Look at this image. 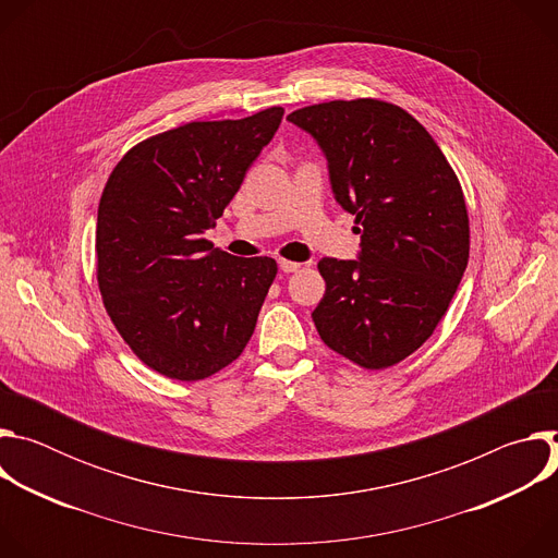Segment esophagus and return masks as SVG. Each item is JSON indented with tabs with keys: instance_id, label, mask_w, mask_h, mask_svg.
<instances>
[{
	"instance_id": "1",
	"label": "esophagus",
	"mask_w": 558,
	"mask_h": 558,
	"mask_svg": "<svg viewBox=\"0 0 558 558\" xmlns=\"http://www.w3.org/2000/svg\"><path fill=\"white\" fill-rule=\"evenodd\" d=\"M278 267H280V271H284V274H293V271H298L302 265H300V263H291V260H278Z\"/></svg>"
}]
</instances>
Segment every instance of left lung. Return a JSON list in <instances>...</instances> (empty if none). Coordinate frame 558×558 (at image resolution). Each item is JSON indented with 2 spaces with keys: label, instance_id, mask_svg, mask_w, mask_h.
Masks as SVG:
<instances>
[{
  "label": "left lung",
  "instance_id": "left-lung-1",
  "mask_svg": "<svg viewBox=\"0 0 558 558\" xmlns=\"http://www.w3.org/2000/svg\"><path fill=\"white\" fill-rule=\"evenodd\" d=\"M287 119L323 149L360 233L357 260L317 263L327 291L311 313L315 329L364 368L402 362L433 336L465 271L461 185L426 128L392 104L329 101Z\"/></svg>",
  "mask_w": 558,
  "mask_h": 558
}]
</instances>
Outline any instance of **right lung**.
<instances>
[{
  "label": "right lung",
  "instance_id": "right-lung-1",
  "mask_svg": "<svg viewBox=\"0 0 558 558\" xmlns=\"http://www.w3.org/2000/svg\"><path fill=\"white\" fill-rule=\"evenodd\" d=\"M284 110L194 121L132 147L97 216V278L121 338L149 368L205 379L247 347L276 260L214 250L216 225Z\"/></svg>",
  "mask_w": 558,
  "mask_h": 558
}]
</instances>
